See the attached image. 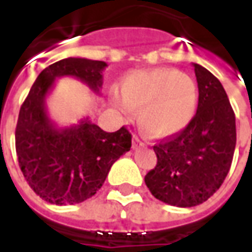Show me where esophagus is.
<instances>
[{"mask_svg":"<svg viewBox=\"0 0 252 252\" xmlns=\"http://www.w3.org/2000/svg\"><path fill=\"white\" fill-rule=\"evenodd\" d=\"M133 146H135V147H137V146H142V140H140V137L137 136V135L133 136Z\"/></svg>","mask_w":252,"mask_h":252,"instance_id":"esophagus-1","label":"esophagus"}]
</instances>
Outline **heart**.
<instances>
[{
  "mask_svg": "<svg viewBox=\"0 0 252 252\" xmlns=\"http://www.w3.org/2000/svg\"><path fill=\"white\" fill-rule=\"evenodd\" d=\"M113 101L123 110L139 109L144 131L166 137L182 131L197 109L198 89L193 78L174 68H154L128 74L121 82V95Z\"/></svg>",
  "mask_w": 252,
  "mask_h": 252,
  "instance_id": "b5f03b06",
  "label": "heart"
}]
</instances>
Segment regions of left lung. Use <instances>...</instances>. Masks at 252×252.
<instances>
[{"mask_svg": "<svg viewBox=\"0 0 252 252\" xmlns=\"http://www.w3.org/2000/svg\"><path fill=\"white\" fill-rule=\"evenodd\" d=\"M198 83L194 117L174 136L154 146L157 166L144 182L158 200L190 208L216 193L225 180L236 146L235 113L220 81L193 63Z\"/></svg>", "mask_w": 252, "mask_h": 252, "instance_id": "obj_1", "label": "left lung"}]
</instances>
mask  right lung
Masks as SVG:
<instances>
[{
	"label": "right lung",
	"mask_w": 252,
	"mask_h": 252,
	"mask_svg": "<svg viewBox=\"0 0 252 252\" xmlns=\"http://www.w3.org/2000/svg\"><path fill=\"white\" fill-rule=\"evenodd\" d=\"M106 63L67 58L46 67L21 105L16 126V153L24 178L36 194L55 205H72L93 197L112 164L129 151L132 136L126 126L105 132L85 119L58 128L46 110V97L55 79L74 77L95 93L102 86Z\"/></svg>",
	"instance_id": "right-lung-1"
}]
</instances>
